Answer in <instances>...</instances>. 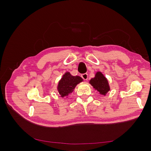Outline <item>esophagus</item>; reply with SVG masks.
Masks as SVG:
<instances>
[{
    "instance_id": "1",
    "label": "esophagus",
    "mask_w": 151,
    "mask_h": 151,
    "mask_svg": "<svg viewBox=\"0 0 151 151\" xmlns=\"http://www.w3.org/2000/svg\"><path fill=\"white\" fill-rule=\"evenodd\" d=\"M81 77L84 80H87V79H88V74H83L81 75Z\"/></svg>"
}]
</instances>
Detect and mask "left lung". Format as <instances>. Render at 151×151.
<instances>
[{
    "instance_id": "obj_1",
    "label": "left lung",
    "mask_w": 151,
    "mask_h": 151,
    "mask_svg": "<svg viewBox=\"0 0 151 151\" xmlns=\"http://www.w3.org/2000/svg\"><path fill=\"white\" fill-rule=\"evenodd\" d=\"M90 84L101 94L105 95L109 91L108 81L100 72H97L94 78L91 79Z\"/></svg>"
}]
</instances>
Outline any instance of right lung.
<instances>
[{
  "label": "right lung",
  "instance_id": "right-lung-1",
  "mask_svg": "<svg viewBox=\"0 0 151 151\" xmlns=\"http://www.w3.org/2000/svg\"><path fill=\"white\" fill-rule=\"evenodd\" d=\"M83 81V79L79 76H72L69 72H66L59 81L58 91L62 97L65 96L72 93L75 87Z\"/></svg>",
  "mask_w": 151,
  "mask_h": 151
}]
</instances>
